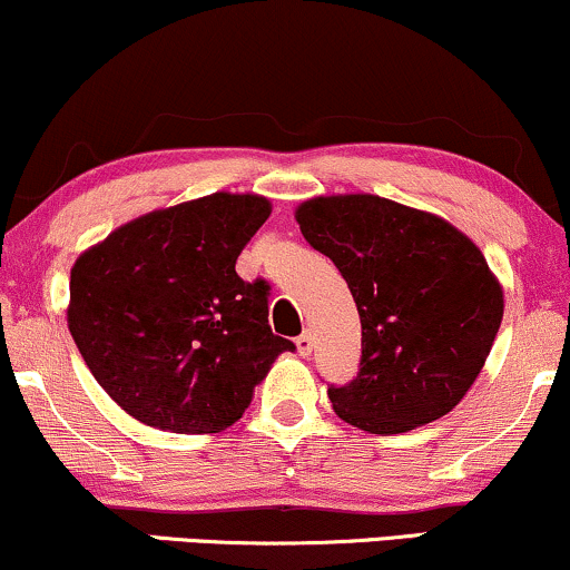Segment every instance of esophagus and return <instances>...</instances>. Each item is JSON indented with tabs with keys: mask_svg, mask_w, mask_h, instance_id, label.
I'll return each instance as SVG.
<instances>
[{
	"mask_svg": "<svg viewBox=\"0 0 570 570\" xmlns=\"http://www.w3.org/2000/svg\"><path fill=\"white\" fill-rule=\"evenodd\" d=\"M294 342H297V353L299 355H311L313 353V334L311 332H303Z\"/></svg>",
	"mask_w": 570,
	"mask_h": 570,
	"instance_id": "34e87169",
	"label": "esophagus"
}]
</instances>
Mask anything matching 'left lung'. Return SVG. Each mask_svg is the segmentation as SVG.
<instances>
[{
  "label": "left lung",
  "instance_id": "obj_1",
  "mask_svg": "<svg viewBox=\"0 0 570 570\" xmlns=\"http://www.w3.org/2000/svg\"><path fill=\"white\" fill-rule=\"evenodd\" d=\"M294 217L358 305V376L328 387L340 420L393 435L449 414L481 374L504 315L483 252L443 217L372 194L315 196Z\"/></svg>",
  "mask_w": 570,
  "mask_h": 570
}]
</instances>
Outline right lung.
I'll list each match as a JSON object with an SVG mask.
<instances>
[{"label":"right lung","instance_id":"obj_1","mask_svg":"<svg viewBox=\"0 0 570 570\" xmlns=\"http://www.w3.org/2000/svg\"><path fill=\"white\" fill-rule=\"evenodd\" d=\"M271 217L257 194L154 209L108 233L71 267L68 332L98 385L137 422L219 433L242 420L281 353L265 281L236 259Z\"/></svg>","mask_w":570,"mask_h":570}]
</instances>
